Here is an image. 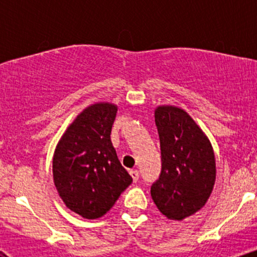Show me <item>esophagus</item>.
<instances>
[{
  "label": "esophagus",
  "instance_id": "1",
  "mask_svg": "<svg viewBox=\"0 0 257 257\" xmlns=\"http://www.w3.org/2000/svg\"><path fill=\"white\" fill-rule=\"evenodd\" d=\"M129 173H131V176L133 178V181L137 182L138 180H139V172H138V170H131V172H129Z\"/></svg>",
  "mask_w": 257,
  "mask_h": 257
}]
</instances>
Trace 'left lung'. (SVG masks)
Returning <instances> with one entry per match:
<instances>
[{
	"label": "left lung",
	"mask_w": 257,
	"mask_h": 257,
	"mask_svg": "<svg viewBox=\"0 0 257 257\" xmlns=\"http://www.w3.org/2000/svg\"><path fill=\"white\" fill-rule=\"evenodd\" d=\"M155 120L162 170L151 186V196L162 214L181 221L200 210L213 192L216 179L213 146L182 108L158 106Z\"/></svg>",
	"instance_id": "1"
}]
</instances>
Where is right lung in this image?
Here are the masks:
<instances>
[{"mask_svg": "<svg viewBox=\"0 0 257 257\" xmlns=\"http://www.w3.org/2000/svg\"><path fill=\"white\" fill-rule=\"evenodd\" d=\"M117 106L98 102L76 117L59 140L53 179L65 205L84 219H99L133 182L111 143Z\"/></svg>", "mask_w": 257, "mask_h": 257, "instance_id": "obj_1", "label": "right lung"}]
</instances>
